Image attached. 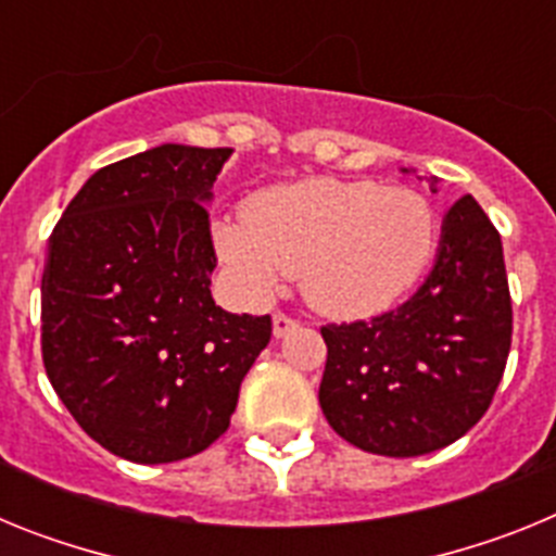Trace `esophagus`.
I'll return each instance as SVG.
<instances>
[{"mask_svg": "<svg viewBox=\"0 0 556 556\" xmlns=\"http://www.w3.org/2000/svg\"><path fill=\"white\" fill-rule=\"evenodd\" d=\"M298 326H301V323L294 320V317H287V314H275V317H273L275 339H283L289 331H294Z\"/></svg>", "mask_w": 556, "mask_h": 556, "instance_id": "34e87169", "label": "esophagus"}]
</instances>
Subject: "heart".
Listing matches in <instances>:
<instances>
[{
    "label": "heart",
    "instance_id": "heart-1",
    "mask_svg": "<svg viewBox=\"0 0 556 556\" xmlns=\"http://www.w3.org/2000/svg\"><path fill=\"white\" fill-rule=\"evenodd\" d=\"M440 219L406 186L303 178L255 191L244 214L211 223L239 292L262 301L298 275L308 306L353 320L401 301L434 258Z\"/></svg>",
    "mask_w": 556,
    "mask_h": 556
}]
</instances>
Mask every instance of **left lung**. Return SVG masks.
<instances>
[{
    "mask_svg": "<svg viewBox=\"0 0 556 556\" xmlns=\"http://www.w3.org/2000/svg\"><path fill=\"white\" fill-rule=\"evenodd\" d=\"M409 172V169H404ZM320 406L331 429L378 456H424L488 412L513 342L501 236L470 194L443 219L429 278L372 320L323 328Z\"/></svg>",
    "mask_w": 556,
    "mask_h": 556,
    "instance_id": "1",
    "label": "left lung"
}]
</instances>
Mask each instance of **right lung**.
I'll use <instances>...</instances> for the list:
<instances>
[{
	"label": "right lung",
	"mask_w": 556,
	"mask_h": 556,
	"mask_svg": "<svg viewBox=\"0 0 556 556\" xmlns=\"http://www.w3.org/2000/svg\"><path fill=\"white\" fill-rule=\"evenodd\" d=\"M230 147L161 144L102 166L49 236L47 376L91 440L139 465L208 448L273 337L211 298L208 211Z\"/></svg>",
	"instance_id": "right-lung-1"
}]
</instances>
